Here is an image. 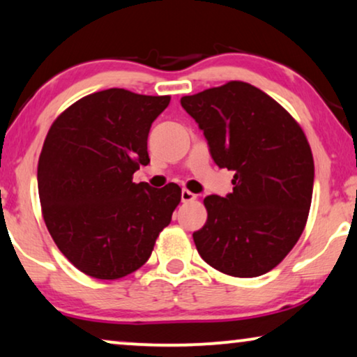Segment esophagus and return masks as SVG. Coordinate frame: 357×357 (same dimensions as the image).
<instances>
[{
    "mask_svg": "<svg viewBox=\"0 0 357 357\" xmlns=\"http://www.w3.org/2000/svg\"><path fill=\"white\" fill-rule=\"evenodd\" d=\"M182 203H188V201H193V199H196V195H193L191 193V191H188V190H182Z\"/></svg>",
    "mask_w": 357,
    "mask_h": 357,
    "instance_id": "1",
    "label": "esophagus"
}]
</instances>
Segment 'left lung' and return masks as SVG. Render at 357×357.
I'll list each match as a JSON object with an SVG mask.
<instances>
[{"mask_svg": "<svg viewBox=\"0 0 357 357\" xmlns=\"http://www.w3.org/2000/svg\"><path fill=\"white\" fill-rule=\"evenodd\" d=\"M180 105L208 140L211 158L234 170V191L204 198L208 220L193 234L199 256L234 277L280 264L306 225L314 159L296 121L245 82L183 96Z\"/></svg>", "mask_w": 357, "mask_h": 357, "instance_id": "8db88e82", "label": "left lung"}]
</instances>
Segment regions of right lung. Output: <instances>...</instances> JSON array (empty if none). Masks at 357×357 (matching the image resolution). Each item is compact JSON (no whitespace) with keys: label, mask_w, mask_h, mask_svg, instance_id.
I'll list each match as a JSON object with an SVG mask.
<instances>
[{"label":"right lung","mask_w":357,"mask_h":357,"mask_svg":"<svg viewBox=\"0 0 357 357\" xmlns=\"http://www.w3.org/2000/svg\"><path fill=\"white\" fill-rule=\"evenodd\" d=\"M170 96L93 93L56 119L38 161L43 219L59 251L86 275L116 280L149 259L180 203L178 185L133 183L149 164L148 133Z\"/></svg>","instance_id":"obj_1"}]
</instances>
